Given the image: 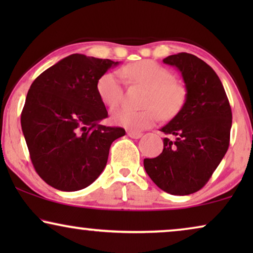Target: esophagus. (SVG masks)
Here are the masks:
<instances>
[{"instance_id":"obj_1","label":"esophagus","mask_w":253,"mask_h":253,"mask_svg":"<svg viewBox=\"0 0 253 253\" xmlns=\"http://www.w3.org/2000/svg\"><path fill=\"white\" fill-rule=\"evenodd\" d=\"M127 136L130 138H133V139H139V138L143 136L140 132H137V131H127Z\"/></svg>"}]
</instances>
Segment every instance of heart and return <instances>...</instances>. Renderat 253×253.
Here are the masks:
<instances>
[{
    "label": "heart",
    "instance_id": "b5f03b06",
    "mask_svg": "<svg viewBox=\"0 0 253 253\" xmlns=\"http://www.w3.org/2000/svg\"><path fill=\"white\" fill-rule=\"evenodd\" d=\"M124 78L132 84L146 88L143 110L126 107L113 110L112 117L116 124L131 130H143L157 122L159 113L162 117L175 115L185 101L186 91L174 76L157 62L145 60L127 64L121 71H108L99 78L96 89L106 106L116 107L123 99Z\"/></svg>",
    "mask_w": 253,
    "mask_h": 253
}]
</instances>
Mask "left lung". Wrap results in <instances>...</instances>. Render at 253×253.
I'll list each match as a JSON object with an SVG mask.
<instances>
[{
	"mask_svg": "<svg viewBox=\"0 0 253 253\" xmlns=\"http://www.w3.org/2000/svg\"><path fill=\"white\" fill-rule=\"evenodd\" d=\"M177 68L185 84V102L164 127V151L144 159L147 175L159 188L175 196L197 192L209 182L229 147L231 108L215 71L195 55L164 58Z\"/></svg>",
	"mask_w": 253,
	"mask_h": 253,
	"instance_id": "left-lung-1",
	"label": "left lung"
}]
</instances>
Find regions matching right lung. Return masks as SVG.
I'll list each match as a JSON object with an SVG mask.
<instances>
[{"label": "right lung", "mask_w": 253, "mask_h": 253, "mask_svg": "<svg viewBox=\"0 0 253 253\" xmlns=\"http://www.w3.org/2000/svg\"><path fill=\"white\" fill-rule=\"evenodd\" d=\"M119 62L72 54L48 68L27 92L20 123L31 161L47 184L78 191L92 184L123 127L101 126L108 117L96 89Z\"/></svg>", "instance_id": "obj_1"}]
</instances>
